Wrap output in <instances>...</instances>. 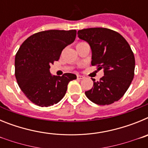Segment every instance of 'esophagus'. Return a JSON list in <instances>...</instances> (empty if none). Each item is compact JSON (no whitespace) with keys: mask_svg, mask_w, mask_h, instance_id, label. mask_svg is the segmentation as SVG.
Wrapping results in <instances>:
<instances>
[{"mask_svg":"<svg viewBox=\"0 0 148 148\" xmlns=\"http://www.w3.org/2000/svg\"><path fill=\"white\" fill-rule=\"evenodd\" d=\"M77 78H78V79H83V78H84V76L81 75H77Z\"/></svg>","mask_w":148,"mask_h":148,"instance_id":"1","label":"esophagus"}]
</instances>
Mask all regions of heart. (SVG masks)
Listing matches in <instances>:
<instances>
[{
  "instance_id": "b5f03b06",
  "label": "heart",
  "mask_w": 148,
  "mask_h": 148,
  "mask_svg": "<svg viewBox=\"0 0 148 148\" xmlns=\"http://www.w3.org/2000/svg\"><path fill=\"white\" fill-rule=\"evenodd\" d=\"M81 43H83V42H81ZM81 43H78V44H81Z\"/></svg>"
}]
</instances>
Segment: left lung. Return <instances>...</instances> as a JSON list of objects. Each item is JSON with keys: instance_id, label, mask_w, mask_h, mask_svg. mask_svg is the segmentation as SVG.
Wrapping results in <instances>:
<instances>
[{"instance_id": "1", "label": "left lung", "mask_w": 148, "mask_h": 148, "mask_svg": "<svg viewBox=\"0 0 148 148\" xmlns=\"http://www.w3.org/2000/svg\"><path fill=\"white\" fill-rule=\"evenodd\" d=\"M78 37L89 44L92 66L102 69L104 76L95 82L85 95L99 105H108L119 100L134 77L135 58L130 45L117 32L107 28H89L78 31Z\"/></svg>"}]
</instances>
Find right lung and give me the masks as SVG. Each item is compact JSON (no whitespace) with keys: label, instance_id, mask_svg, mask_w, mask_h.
<instances>
[{"label":"right lung","instance_id":"1","mask_svg":"<svg viewBox=\"0 0 148 148\" xmlns=\"http://www.w3.org/2000/svg\"><path fill=\"white\" fill-rule=\"evenodd\" d=\"M76 30H47L31 35L21 44L15 56V77L22 92L40 107L57 104L66 94L67 85L76 79L73 73L53 75L50 64L75 40Z\"/></svg>","mask_w":148,"mask_h":148}]
</instances>
